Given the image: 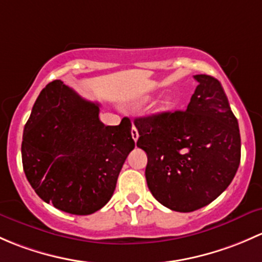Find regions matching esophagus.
Segmentation results:
<instances>
[{"mask_svg":"<svg viewBox=\"0 0 262 262\" xmlns=\"http://www.w3.org/2000/svg\"><path fill=\"white\" fill-rule=\"evenodd\" d=\"M131 136L132 139H134V141H137V140H139V131H137V128L135 127V126H132L131 128Z\"/></svg>","mask_w":262,"mask_h":262,"instance_id":"34e87169","label":"esophagus"}]
</instances>
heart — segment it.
<instances>
[{"label":"heart","mask_w":262,"mask_h":262,"mask_svg":"<svg viewBox=\"0 0 262 262\" xmlns=\"http://www.w3.org/2000/svg\"><path fill=\"white\" fill-rule=\"evenodd\" d=\"M174 102V97L171 94H166L163 99V107H169Z\"/></svg>","instance_id":"1"}]
</instances>
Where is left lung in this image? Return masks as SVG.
I'll return each instance as SVG.
<instances>
[{"label":"left lung","mask_w":262,"mask_h":262,"mask_svg":"<svg viewBox=\"0 0 262 262\" xmlns=\"http://www.w3.org/2000/svg\"><path fill=\"white\" fill-rule=\"evenodd\" d=\"M185 111L135 118L137 146L147 154V187L171 211L193 212L220 196L241 160L237 118L222 85L207 74Z\"/></svg>","instance_id":"left-lung-1"}]
</instances>
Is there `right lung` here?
I'll return each mask as SVG.
<instances>
[{"instance_id": "1", "label": "right lung", "mask_w": 262, "mask_h": 262, "mask_svg": "<svg viewBox=\"0 0 262 262\" xmlns=\"http://www.w3.org/2000/svg\"><path fill=\"white\" fill-rule=\"evenodd\" d=\"M98 115V103L54 80L40 92L24 128L21 155L29 183L42 201L71 214H92L106 206L135 147L128 118L104 126Z\"/></svg>"}]
</instances>
